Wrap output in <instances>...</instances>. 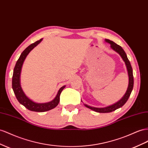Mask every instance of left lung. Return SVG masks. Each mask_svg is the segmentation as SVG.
Returning a JSON list of instances; mask_svg holds the SVG:
<instances>
[{"label": "left lung", "instance_id": "left-lung-1", "mask_svg": "<svg viewBox=\"0 0 148 148\" xmlns=\"http://www.w3.org/2000/svg\"><path fill=\"white\" fill-rule=\"evenodd\" d=\"M105 41L107 43H110L111 49L120 55V57L123 59V60L124 61V62H125L126 66V69L127 71V74H128L129 83H128V86H127V90L126 91L125 94L124 95L123 97L120 99H119L118 102L113 104V105H111L110 106H106L105 108H97V107L89 106V105H86V104H84V105H85L86 108H89L94 111H96V112L103 113L112 112V111H115L116 110L119 108L122 107L124 105H125L130 97V96L131 93V91H132V90H133V85H134L133 69H132V67H131V63L129 61V60L127 57V55L125 53V51H124L123 48L121 46L118 45V44H116V43H115L114 42L110 40L105 39Z\"/></svg>", "mask_w": 148, "mask_h": 148}]
</instances>
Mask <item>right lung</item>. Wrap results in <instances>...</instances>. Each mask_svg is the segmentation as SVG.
<instances>
[{
    "label": "right lung",
    "mask_w": 148,
    "mask_h": 148,
    "mask_svg": "<svg viewBox=\"0 0 148 148\" xmlns=\"http://www.w3.org/2000/svg\"><path fill=\"white\" fill-rule=\"evenodd\" d=\"M42 40L43 38H41L39 40L35 42L27 47L23 51L16 63L12 77V89L17 100L27 109L32 111H36V112H44V111L53 109L57 106L60 101V95L62 90L65 88V85H64L59 89L57 95L53 100L43 103H36L32 100L25 95L22 88L21 85V74L23 63L24 62L27 56L29 55L31 50H32L36 46L38 45L42 41Z\"/></svg>",
    "instance_id": "obj_1"
}]
</instances>
